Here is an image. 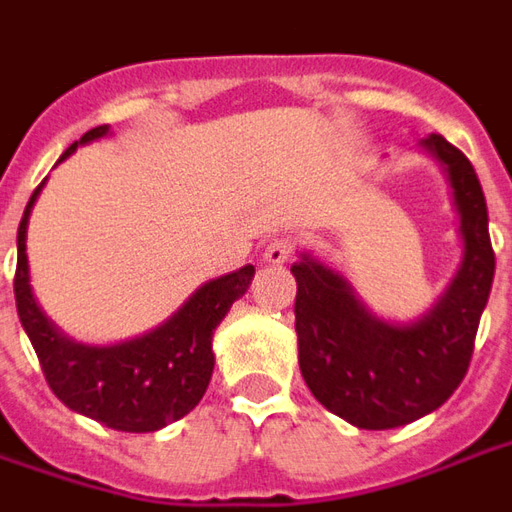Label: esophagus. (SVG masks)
<instances>
[{"mask_svg":"<svg viewBox=\"0 0 512 512\" xmlns=\"http://www.w3.org/2000/svg\"><path fill=\"white\" fill-rule=\"evenodd\" d=\"M290 255H293V244H290L288 238H274L263 249V260H266L268 266H282V263H288Z\"/></svg>","mask_w":512,"mask_h":512,"instance_id":"esophagus-1","label":"esophagus"}]
</instances>
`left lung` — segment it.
I'll use <instances>...</instances> for the list:
<instances>
[{
	"instance_id": "left-lung-1",
	"label": "left lung",
	"mask_w": 512,
	"mask_h": 512,
	"mask_svg": "<svg viewBox=\"0 0 512 512\" xmlns=\"http://www.w3.org/2000/svg\"><path fill=\"white\" fill-rule=\"evenodd\" d=\"M419 147L450 183L461 238V263L430 310L414 321H384L321 257L301 252L290 266L301 376L323 408L365 430L408 425L458 389L494 285L496 260L477 172L444 136L430 134Z\"/></svg>"
}]
</instances>
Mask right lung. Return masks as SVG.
<instances>
[{"label":"right lung","instance_id":"right-lung-1","mask_svg":"<svg viewBox=\"0 0 512 512\" xmlns=\"http://www.w3.org/2000/svg\"><path fill=\"white\" fill-rule=\"evenodd\" d=\"M109 136V126H98L73 142L57 164ZM32 191L21 224H18L16 310L29 343L43 367L51 392L65 406L123 433H153L178 422L197 406L213 376V332L252 285L255 266H244L205 282L183 301L178 312L150 332L112 345L79 343L54 326L29 285L27 227L40 191Z\"/></svg>","mask_w":512,"mask_h":512}]
</instances>
